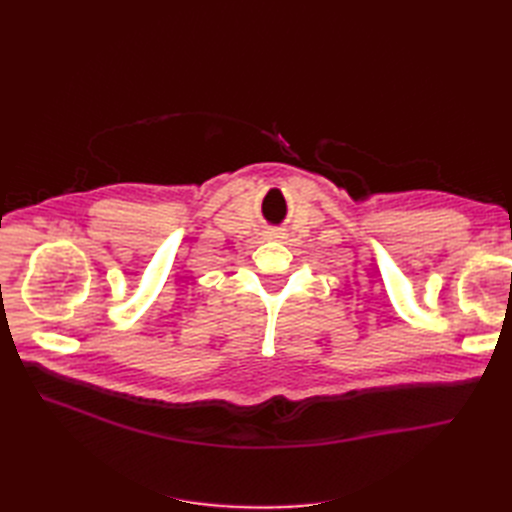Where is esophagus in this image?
Returning a JSON list of instances; mask_svg holds the SVG:
<instances>
[{"instance_id": "esophagus-1", "label": "esophagus", "mask_w": 512, "mask_h": 512, "mask_svg": "<svg viewBox=\"0 0 512 512\" xmlns=\"http://www.w3.org/2000/svg\"><path fill=\"white\" fill-rule=\"evenodd\" d=\"M265 237L271 241H277V239H284V232L282 230H267Z\"/></svg>"}]
</instances>
